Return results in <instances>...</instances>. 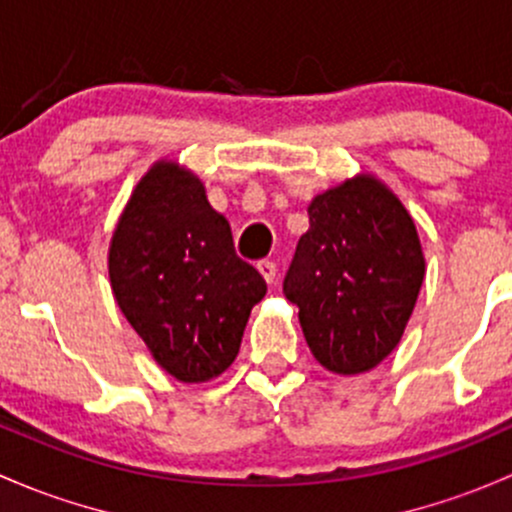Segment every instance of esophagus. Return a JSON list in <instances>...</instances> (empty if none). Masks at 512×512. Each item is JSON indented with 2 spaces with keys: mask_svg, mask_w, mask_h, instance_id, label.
<instances>
[{
  "mask_svg": "<svg viewBox=\"0 0 512 512\" xmlns=\"http://www.w3.org/2000/svg\"><path fill=\"white\" fill-rule=\"evenodd\" d=\"M257 272L262 274V279H265L267 284L277 282V265H274V262H270V260L257 262Z\"/></svg>",
  "mask_w": 512,
  "mask_h": 512,
  "instance_id": "1",
  "label": "esophagus"
}]
</instances>
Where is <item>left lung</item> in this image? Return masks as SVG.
I'll use <instances>...</instances> for the list:
<instances>
[{
    "instance_id": "obj_1",
    "label": "left lung",
    "mask_w": 512,
    "mask_h": 512,
    "mask_svg": "<svg viewBox=\"0 0 512 512\" xmlns=\"http://www.w3.org/2000/svg\"><path fill=\"white\" fill-rule=\"evenodd\" d=\"M424 282L412 215L373 174L309 203L284 294L314 358L336 375L373 370L397 348Z\"/></svg>"
}]
</instances>
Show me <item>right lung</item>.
Masks as SVG:
<instances>
[{
	"mask_svg": "<svg viewBox=\"0 0 512 512\" xmlns=\"http://www.w3.org/2000/svg\"><path fill=\"white\" fill-rule=\"evenodd\" d=\"M107 272L117 306L171 378L208 383L233 365L262 274L235 255L225 215L179 161L139 179L115 225Z\"/></svg>",
	"mask_w": 512,
	"mask_h": 512,
	"instance_id": "right-lung-1",
	"label": "right lung"
}]
</instances>
